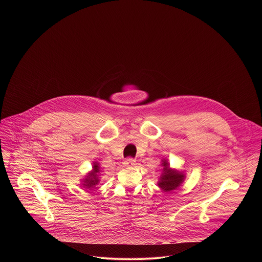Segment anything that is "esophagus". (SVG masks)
I'll use <instances>...</instances> for the list:
<instances>
[{
  "mask_svg": "<svg viewBox=\"0 0 262 262\" xmlns=\"http://www.w3.org/2000/svg\"><path fill=\"white\" fill-rule=\"evenodd\" d=\"M135 162H136L135 159L129 157V158H126V159H125L124 165H125V166H133V165H135Z\"/></svg>",
  "mask_w": 262,
  "mask_h": 262,
  "instance_id": "1",
  "label": "esophagus"
}]
</instances>
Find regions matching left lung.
<instances>
[{
  "label": "left lung",
  "mask_w": 262,
  "mask_h": 262,
  "mask_svg": "<svg viewBox=\"0 0 262 262\" xmlns=\"http://www.w3.org/2000/svg\"><path fill=\"white\" fill-rule=\"evenodd\" d=\"M161 165L163 166V168H162V173L158 181V187L162 189V191H165V192L171 191L178 188L184 183L186 178L184 172L170 168L169 163L167 162V160H164V159L162 160Z\"/></svg>",
  "instance_id": "left-lung-1"
}]
</instances>
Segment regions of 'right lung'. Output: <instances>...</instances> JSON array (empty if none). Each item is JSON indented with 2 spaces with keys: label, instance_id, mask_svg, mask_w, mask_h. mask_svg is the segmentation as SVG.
Returning <instances> with one entry per match:
<instances>
[{
  "label": "right lung",
  "instance_id": "1",
  "mask_svg": "<svg viewBox=\"0 0 262 262\" xmlns=\"http://www.w3.org/2000/svg\"><path fill=\"white\" fill-rule=\"evenodd\" d=\"M99 172H100V166L98 162H95L93 165V169L92 171H90L85 178L82 180V186L85 188L89 189H93L96 187V185L99 184L100 180H99Z\"/></svg>",
  "mask_w": 262,
  "mask_h": 262
}]
</instances>
